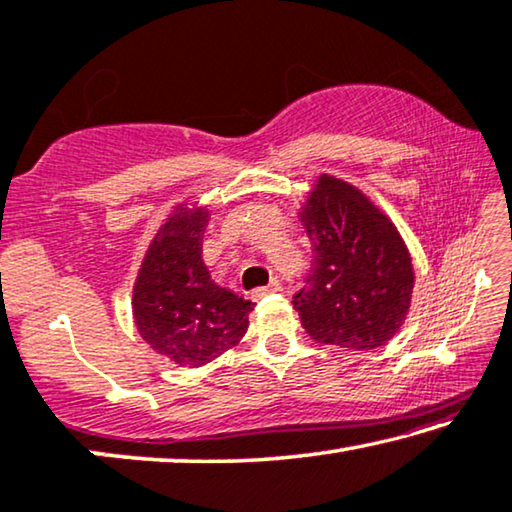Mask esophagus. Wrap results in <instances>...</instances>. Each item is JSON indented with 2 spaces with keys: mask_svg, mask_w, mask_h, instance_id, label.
I'll list each match as a JSON object with an SVG mask.
<instances>
[{
  "mask_svg": "<svg viewBox=\"0 0 512 512\" xmlns=\"http://www.w3.org/2000/svg\"><path fill=\"white\" fill-rule=\"evenodd\" d=\"M280 282L278 280H273L271 285H266V287H257V289H253V299L255 301H262L264 296H269V294H278L280 292Z\"/></svg>",
  "mask_w": 512,
  "mask_h": 512,
  "instance_id": "obj_1",
  "label": "esophagus"
}]
</instances>
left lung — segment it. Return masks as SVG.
Instances as JSON below:
<instances>
[{"label":"left lung","mask_w":512,"mask_h":512,"mask_svg":"<svg viewBox=\"0 0 512 512\" xmlns=\"http://www.w3.org/2000/svg\"><path fill=\"white\" fill-rule=\"evenodd\" d=\"M312 262L294 294L312 340L377 349L409 310L414 269L395 225L361 190L322 174L301 211Z\"/></svg>","instance_id":"left-lung-1"}]
</instances>
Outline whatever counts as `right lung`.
Listing matches in <instances>:
<instances>
[{
  "mask_svg": "<svg viewBox=\"0 0 512 512\" xmlns=\"http://www.w3.org/2000/svg\"><path fill=\"white\" fill-rule=\"evenodd\" d=\"M209 211L181 204L151 241L133 289L137 331L151 349L197 368L234 347L253 301L216 285L202 262Z\"/></svg>",
  "mask_w": 512,
  "mask_h": 512,
  "instance_id": "right-lung-1",
  "label": "right lung"
}]
</instances>
